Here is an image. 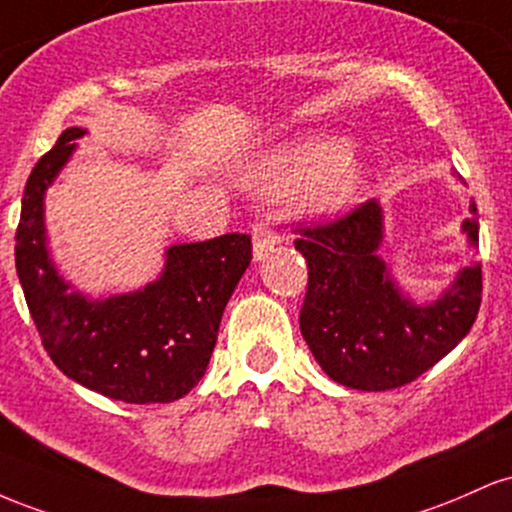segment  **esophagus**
Returning a JSON list of instances; mask_svg holds the SVG:
<instances>
[{"instance_id":"obj_1","label":"esophagus","mask_w":512,"mask_h":512,"mask_svg":"<svg viewBox=\"0 0 512 512\" xmlns=\"http://www.w3.org/2000/svg\"><path fill=\"white\" fill-rule=\"evenodd\" d=\"M251 239H254V261H263L280 244V237L275 234V229L263 225V222H258L251 229Z\"/></svg>"}]
</instances>
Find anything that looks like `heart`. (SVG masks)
<instances>
[{"label":"heart","instance_id":"heart-1","mask_svg":"<svg viewBox=\"0 0 512 512\" xmlns=\"http://www.w3.org/2000/svg\"><path fill=\"white\" fill-rule=\"evenodd\" d=\"M348 152L350 147L343 137H307L258 159L246 181L273 193L307 188L309 208L319 215H331L353 203L367 174L365 164Z\"/></svg>","mask_w":512,"mask_h":512}]
</instances>
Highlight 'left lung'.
Listing matches in <instances>:
<instances>
[{"mask_svg": "<svg viewBox=\"0 0 512 512\" xmlns=\"http://www.w3.org/2000/svg\"><path fill=\"white\" fill-rule=\"evenodd\" d=\"M462 222L472 249L479 220ZM384 210L367 200L295 241L309 268L300 329L321 370L360 392L404 387L445 358L472 329L481 304V266H464L435 300L418 302L396 283L380 249Z\"/></svg>", "mask_w": 512, "mask_h": 512, "instance_id": "left-lung-1", "label": "left lung"}]
</instances>
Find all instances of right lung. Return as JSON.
Listing matches in <instances>:
<instances>
[{
  "label": "right lung",
  "mask_w": 512,
  "mask_h": 512,
  "mask_svg": "<svg viewBox=\"0 0 512 512\" xmlns=\"http://www.w3.org/2000/svg\"><path fill=\"white\" fill-rule=\"evenodd\" d=\"M84 135L67 128L26 181L16 273L28 312L50 360L70 380L125 404H169L208 370L222 312L251 263V237L169 246L159 278L135 292L96 300L74 290L50 256L45 193Z\"/></svg>",
  "instance_id": "1"
}]
</instances>
